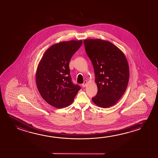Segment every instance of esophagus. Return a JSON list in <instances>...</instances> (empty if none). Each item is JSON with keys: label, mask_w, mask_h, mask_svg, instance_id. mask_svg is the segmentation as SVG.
<instances>
[{"label": "esophagus", "mask_w": 158, "mask_h": 158, "mask_svg": "<svg viewBox=\"0 0 158 158\" xmlns=\"http://www.w3.org/2000/svg\"><path fill=\"white\" fill-rule=\"evenodd\" d=\"M87 83H88L87 80H85V81H84V83H83V84H82V86H83V88L85 87L86 86V85H87Z\"/></svg>", "instance_id": "1"}]
</instances>
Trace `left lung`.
Returning <instances> with one entry per match:
<instances>
[{"mask_svg":"<svg viewBox=\"0 0 158 158\" xmlns=\"http://www.w3.org/2000/svg\"><path fill=\"white\" fill-rule=\"evenodd\" d=\"M86 53L93 65L98 91L92 98L102 108L116 104L127 89L128 63L124 53L111 42L101 39L84 40Z\"/></svg>","mask_w":158,"mask_h":158,"instance_id":"left-lung-1","label":"left lung"}]
</instances>
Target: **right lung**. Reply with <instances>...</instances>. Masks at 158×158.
I'll return each instance as SVG.
<instances>
[{
  "mask_svg": "<svg viewBox=\"0 0 158 158\" xmlns=\"http://www.w3.org/2000/svg\"><path fill=\"white\" fill-rule=\"evenodd\" d=\"M82 40L61 42L45 52L39 63L36 81L38 90L48 104L58 109L70 105L80 89L73 83L69 63Z\"/></svg>",
  "mask_w": 158,
  "mask_h": 158,
  "instance_id": "1",
  "label": "right lung"
}]
</instances>
